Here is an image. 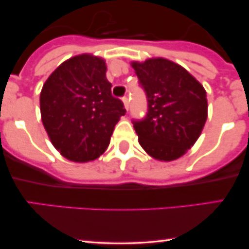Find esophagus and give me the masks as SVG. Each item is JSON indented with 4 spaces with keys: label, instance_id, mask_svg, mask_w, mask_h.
<instances>
[{
    "label": "esophagus",
    "instance_id": "obj_1",
    "mask_svg": "<svg viewBox=\"0 0 249 249\" xmlns=\"http://www.w3.org/2000/svg\"><path fill=\"white\" fill-rule=\"evenodd\" d=\"M123 103H124V107L126 108V111H128V107H130V102H128L127 97H123Z\"/></svg>",
    "mask_w": 249,
    "mask_h": 249
}]
</instances>
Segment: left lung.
<instances>
[{
  "instance_id": "1",
  "label": "left lung",
  "mask_w": 249,
  "mask_h": 249,
  "mask_svg": "<svg viewBox=\"0 0 249 249\" xmlns=\"http://www.w3.org/2000/svg\"><path fill=\"white\" fill-rule=\"evenodd\" d=\"M131 65L147 98L146 116L132 121L139 144L158 160L180 158L206 123V91L187 70L168 59L150 58Z\"/></svg>"
}]
</instances>
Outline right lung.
Instances as JSON below:
<instances>
[{
    "label": "right lung",
    "mask_w": 249,
    "mask_h": 249,
    "mask_svg": "<svg viewBox=\"0 0 249 249\" xmlns=\"http://www.w3.org/2000/svg\"><path fill=\"white\" fill-rule=\"evenodd\" d=\"M105 73L104 59L84 53L63 62L42 88V123L56 150L71 161L95 160L104 153L126 112Z\"/></svg>",
    "instance_id": "add662e5"
}]
</instances>
